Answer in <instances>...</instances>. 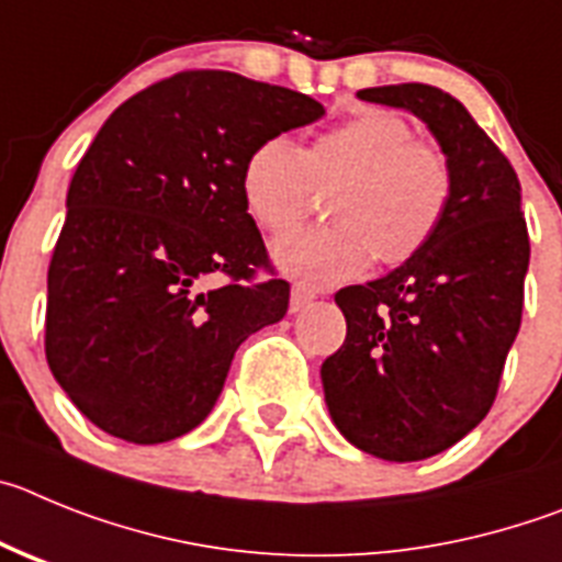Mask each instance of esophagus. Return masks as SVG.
<instances>
[{
	"instance_id": "1",
	"label": "esophagus",
	"mask_w": 562,
	"mask_h": 562,
	"mask_svg": "<svg viewBox=\"0 0 562 562\" xmlns=\"http://www.w3.org/2000/svg\"><path fill=\"white\" fill-rule=\"evenodd\" d=\"M313 300H316V293H313L311 288L293 285V291H291V313H300L302 307L311 305Z\"/></svg>"
}]
</instances>
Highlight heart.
Segmentation results:
<instances>
[{
  "label": "heart",
  "mask_w": 562,
  "mask_h": 562,
  "mask_svg": "<svg viewBox=\"0 0 562 562\" xmlns=\"http://www.w3.org/2000/svg\"><path fill=\"white\" fill-rule=\"evenodd\" d=\"M316 187H336L333 226L277 237L271 260L302 285L330 288L367 271L375 255L403 262L426 249L451 206L453 170L392 111H363L307 150L288 136L262 139L240 170L246 210L269 232L305 218Z\"/></svg>",
  "instance_id": "obj_1"
}]
</instances>
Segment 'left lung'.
<instances>
[{"label":"left lung","instance_id":"left-lung-1","mask_svg":"<svg viewBox=\"0 0 562 562\" xmlns=\"http://www.w3.org/2000/svg\"><path fill=\"white\" fill-rule=\"evenodd\" d=\"M358 98L426 123L451 161L453 195L419 255L336 293L347 338L322 363V386L333 426L358 451L419 462L493 406L524 311L527 221L513 165L457 98L428 83Z\"/></svg>","mask_w":562,"mask_h":562}]
</instances>
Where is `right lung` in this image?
I'll list each match as a JSON object with an SVG mask.
<instances>
[{
  "label": "right lung",
  "instance_id": "right-lung-1",
  "mask_svg": "<svg viewBox=\"0 0 562 562\" xmlns=\"http://www.w3.org/2000/svg\"><path fill=\"white\" fill-rule=\"evenodd\" d=\"M322 117L307 94L204 69L105 120L69 184L44 341L94 426L134 445L193 431L237 347L285 316L288 282L251 280L269 257L240 170L262 139Z\"/></svg>",
  "mask_w": 562,
  "mask_h": 562
}]
</instances>
